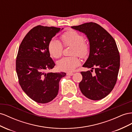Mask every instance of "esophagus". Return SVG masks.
<instances>
[{
  "label": "esophagus",
  "instance_id": "obj_1",
  "mask_svg": "<svg viewBox=\"0 0 132 132\" xmlns=\"http://www.w3.org/2000/svg\"><path fill=\"white\" fill-rule=\"evenodd\" d=\"M67 76H72V75H73V73H72V72H68L67 73Z\"/></svg>",
  "mask_w": 132,
  "mask_h": 132
}]
</instances>
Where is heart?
<instances>
[{
    "label": "heart",
    "instance_id": "b5f03b06",
    "mask_svg": "<svg viewBox=\"0 0 132 132\" xmlns=\"http://www.w3.org/2000/svg\"><path fill=\"white\" fill-rule=\"evenodd\" d=\"M64 46H72V55H78L81 58H85L90 52V45L84 41V36L81 33L74 30H69L61 35ZM48 52L51 57L58 59L62 55L63 46L60 41L51 40L48 45ZM80 60L76 56L63 57L57 62L58 69L62 71L71 72L80 65Z\"/></svg>",
    "mask_w": 132,
    "mask_h": 132
}]
</instances>
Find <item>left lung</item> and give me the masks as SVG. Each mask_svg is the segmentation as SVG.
Masks as SVG:
<instances>
[{"instance_id":"left-lung-1","label":"left lung","mask_w":132,"mask_h":132,"mask_svg":"<svg viewBox=\"0 0 132 132\" xmlns=\"http://www.w3.org/2000/svg\"><path fill=\"white\" fill-rule=\"evenodd\" d=\"M72 28L85 33L89 41L90 52L83 65L91 68L81 71L82 80L79 84L83 95L92 100L106 97L113 89L117 80L120 56L114 39L103 28L95 22H86ZM96 75H92L93 70Z\"/></svg>"}]
</instances>
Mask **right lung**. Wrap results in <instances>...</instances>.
I'll return each mask as SVG.
<instances>
[{"label":"right lung","instance_id":"add662e5","mask_svg":"<svg viewBox=\"0 0 132 132\" xmlns=\"http://www.w3.org/2000/svg\"><path fill=\"white\" fill-rule=\"evenodd\" d=\"M60 28L37 25L21 41L16 60V71L22 89L31 99L46 103L57 95L59 82L66 73H47L55 66L48 45Z\"/></svg>","mask_w":132,"mask_h":132}]
</instances>
